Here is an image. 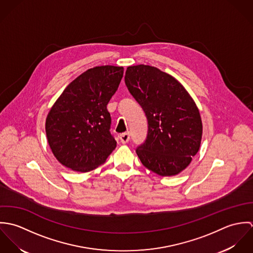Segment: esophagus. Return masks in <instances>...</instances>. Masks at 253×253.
<instances>
[{
    "label": "esophagus",
    "instance_id": "34e87169",
    "mask_svg": "<svg viewBox=\"0 0 253 253\" xmlns=\"http://www.w3.org/2000/svg\"><path fill=\"white\" fill-rule=\"evenodd\" d=\"M129 139H130V134H129V132H125V133L120 134V140H121L122 143L126 144V143H127V142L129 141Z\"/></svg>",
    "mask_w": 253,
    "mask_h": 253
}]
</instances>
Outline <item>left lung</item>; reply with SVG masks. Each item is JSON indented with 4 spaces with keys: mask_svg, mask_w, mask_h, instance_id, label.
Returning a JSON list of instances; mask_svg holds the SVG:
<instances>
[{
    "mask_svg": "<svg viewBox=\"0 0 253 253\" xmlns=\"http://www.w3.org/2000/svg\"><path fill=\"white\" fill-rule=\"evenodd\" d=\"M125 83L148 121L147 137L135 150L138 158L161 176L178 174L200 149L199 109L177 80L156 67H127Z\"/></svg>",
    "mask_w": 253,
    "mask_h": 253,
    "instance_id": "8db88e82",
    "label": "left lung"
}]
</instances>
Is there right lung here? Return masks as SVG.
Returning <instances> with one entry per match:
<instances>
[{"label":"right lung","mask_w":253,"mask_h":253,"mask_svg":"<svg viewBox=\"0 0 253 253\" xmlns=\"http://www.w3.org/2000/svg\"><path fill=\"white\" fill-rule=\"evenodd\" d=\"M123 75V67L88 69L66 86L50 109L45 121L47 141L66 168L90 171L104 164L116 148L107 104Z\"/></svg>","instance_id":"obj_1"}]
</instances>
